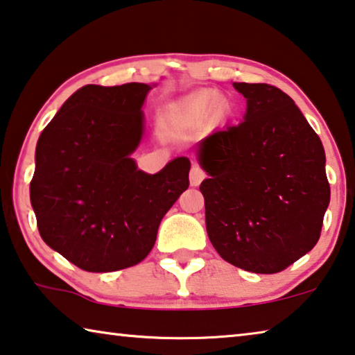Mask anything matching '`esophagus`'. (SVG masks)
<instances>
[{"label": "esophagus", "instance_id": "34e87169", "mask_svg": "<svg viewBox=\"0 0 355 355\" xmlns=\"http://www.w3.org/2000/svg\"><path fill=\"white\" fill-rule=\"evenodd\" d=\"M205 178V172L199 166H193L191 172H189V183L191 187H199L200 182Z\"/></svg>", "mask_w": 355, "mask_h": 355}]
</instances>
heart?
I'll return each mask as SVG.
<instances>
[{"instance_id": "obj_1", "label": "heart", "mask_w": 355, "mask_h": 355, "mask_svg": "<svg viewBox=\"0 0 355 355\" xmlns=\"http://www.w3.org/2000/svg\"><path fill=\"white\" fill-rule=\"evenodd\" d=\"M211 107L214 110V113L216 116L223 114L226 107H228V103H226L225 98L221 97H216V94L214 91H202L199 94H196L194 97H191L184 105V110L183 113L187 118H200V116H204L207 113V110Z\"/></svg>"}]
</instances>
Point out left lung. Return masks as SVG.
I'll use <instances>...</instances> for the list:
<instances>
[{
    "instance_id": "8db88e82",
    "label": "left lung",
    "mask_w": 355,
    "mask_h": 355,
    "mask_svg": "<svg viewBox=\"0 0 355 355\" xmlns=\"http://www.w3.org/2000/svg\"><path fill=\"white\" fill-rule=\"evenodd\" d=\"M247 98L237 125L205 137L199 162L207 234L218 255L248 272L276 274L320 237L330 202L319 135L287 94L234 83Z\"/></svg>"
}]
</instances>
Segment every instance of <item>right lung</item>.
<instances>
[{
  "label": "right lung",
  "instance_id": "1",
  "mask_svg": "<svg viewBox=\"0 0 355 355\" xmlns=\"http://www.w3.org/2000/svg\"><path fill=\"white\" fill-rule=\"evenodd\" d=\"M151 86L89 84L41 132L30 200L42 241L89 272L144 261L162 216L189 187V159L150 175L130 155L144 134Z\"/></svg>",
  "mask_w": 355,
  "mask_h": 355
}]
</instances>
